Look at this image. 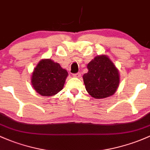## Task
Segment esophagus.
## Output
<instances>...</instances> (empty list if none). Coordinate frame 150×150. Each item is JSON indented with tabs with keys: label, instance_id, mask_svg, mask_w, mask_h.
Listing matches in <instances>:
<instances>
[{
	"label": "esophagus",
	"instance_id": "esophagus-1",
	"mask_svg": "<svg viewBox=\"0 0 150 150\" xmlns=\"http://www.w3.org/2000/svg\"><path fill=\"white\" fill-rule=\"evenodd\" d=\"M73 76L74 77H80V76H81V72H78V73L74 74Z\"/></svg>",
	"mask_w": 150,
	"mask_h": 150
}]
</instances>
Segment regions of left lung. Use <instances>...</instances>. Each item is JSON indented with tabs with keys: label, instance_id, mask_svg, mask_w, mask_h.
Instances as JSON below:
<instances>
[{
	"label": "left lung",
	"instance_id": "obj_1",
	"mask_svg": "<svg viewBox=\"0 0 150 150\" xmlns=\"http://www.w3.org/2000/svg\"><path fill=\"white\" fill-rule=\"evenodd\" d=\"M83 76L88 93L96 99H104L115 93L120 83L117 69L107 56H98L87 65Z\"/></svg>",
	"mask_w": 150,
	"mask_h": 150
}]
</instances>
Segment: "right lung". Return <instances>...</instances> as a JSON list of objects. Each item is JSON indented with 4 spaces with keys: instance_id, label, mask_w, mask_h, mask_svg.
Instances as JSON below:
<instances>
[{
    "instance_id": "obj_1",
    "label": "right lung",
    "mask_w": 150,
    "mask_h": 150,
    "mask_svg": "<svg viewBox=\"0 0 150 150\" xmlns=\"http://www.w3.org/2000/svg\"><path fill=\"white\" fill-rule=\"evenodd\" d=\"M68 73L58 63L43 59L32 74L31 83L36 92L44 96L55 95L64 87Z\"/></svg>"
}]
</instances>
